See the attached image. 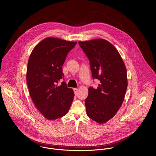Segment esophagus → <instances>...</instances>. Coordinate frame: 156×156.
Returning <instances> with one entry per match:
<instances>
[{
    "mask_svg": "<svg viewBox=\"0 0 156 156\" xmlns=\"http://www.w3.org/2000/svg\"><path fill=\"white\" fill-rule=\"evenodd\" d=\"M73 90H74V94H75V95H77V93H78V89H77V88H74Z\"/></svg>",
    "mask_w": 156,
    "mask_h": 156,
    "instance_id": "34e87169",
    "label": "esophagus"
}]
</instances>
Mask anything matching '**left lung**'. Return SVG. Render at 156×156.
<instances>
[{
	"label": "left lung",
	"mask_w": 156,
	"mask_h": 156,
	"mask_svg": "<svg viewBox=\"0 0 156 156\" xmlns=\"http://www.w3.org/2000/svg\"><path fill=\"white\" fill-rule=\"evenodd\" d=\"M88 57L93 79H98L97 88L89 87L85 101L87 114L99 124L113 118L124 101L127 88V69L116 48L103 39L79 41Z\"/></svg>",
	"instance_id": "8db88e82"
}]
</instances>
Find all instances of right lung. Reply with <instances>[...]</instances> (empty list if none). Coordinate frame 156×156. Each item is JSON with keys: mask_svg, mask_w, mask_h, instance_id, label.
<instances>
[{"mask_svg": "<svg viewBox=\"0 0 156 156\" xmlns=\"http://www.w3.org/2000/svg\"><path fill=\"white\" fill-rule=\"evenodd\" d=\"M76 42L48 37L33 49L27 63L26 80L37 109L48 120L67 114L73 100V90L62 82V66Z\"/></svg>", "mask_w": 156, "mask_h": 156, "instance_id": "right-lung-1", "label": "right lung"}]
</instances>
